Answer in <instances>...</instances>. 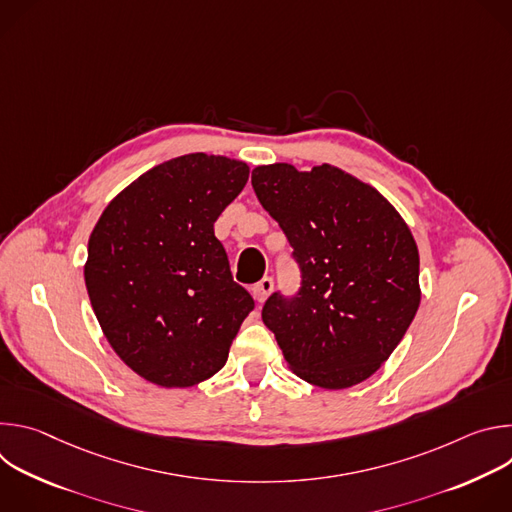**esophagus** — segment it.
<instances>
[{
    "label": "esophagus",
    "mask_w": 512,
    "mask_h": 512,
    "mask_svg": "<svg viewBox=\"0 0 512 512\" xmlns=\"http://www.w3.org/2000/svg\"><path fill=\"white\" fill-rule=\"evenodd\" d=\"M271 291H273V279H271V277H263L259 283L253 285V298H255L259 304H263V302L269 298Z\"/></svg>",
    "instance_id": "esophagus-1"
}]
</instances>
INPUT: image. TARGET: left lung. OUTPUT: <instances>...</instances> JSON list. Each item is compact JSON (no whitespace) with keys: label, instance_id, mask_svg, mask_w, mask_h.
I'll return each instance as SVG.
<instances>
[{"label":"left lung","instance_id":"obj_1","mask_svg":"<svg viewBox=\"0 0 512 512\" xmlns=\"http://www.w3.org/2000/svg\"><path fill=\"white\" fill-rule=\"evenodd\" d=\"M263 208L302 267L294 300L273 294L263 322L287 367L322 389H348L393 354L421 302L419 251L397 208L371 184L332 166H257Z\"/></svg>","mask_w":512,"mask_h":512}]
</instances>
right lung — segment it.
Masks as SVG:
<instances>
[{"label":"right lung","instance_id":"1","mask_svg":"<svg viewBox=\"0 0 512 512\" xmlns=\"http://www.w3.org/2000/svg\"><path fill=\"white\" fill-rule=\"evenodd\" d=\"M247 180L241 160L186 154L141 174L99 216L85 263L89 300L141 379L188 389L225 367L255 304L233 281L214 223Z\"/></svg>","mask_w":512,"mask_h":512}]
</instances>
